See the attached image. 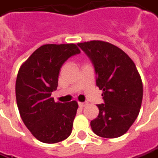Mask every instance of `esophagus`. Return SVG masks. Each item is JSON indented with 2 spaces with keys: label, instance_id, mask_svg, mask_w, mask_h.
<instances>
[{
  "label": "esophagus",
  "instance_id": "1",
  "mask_svg": "<svg viewBox=\"0 0 158 158\" xmlns=\"http://www.w3.org/2000/svg\"><path fill=\"white\" fill-rule=\"evenodd\" d=\"M85 106V103H83V102H79V107H81V108H82V107H84Z\"/></svg>",
  "mask_w": 158,
  "mask_h": 158
}]
</instances>
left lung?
<instances>
[{
    "label": "left lung",
    "mask_w": 158,
    "mask_h": 158,
    "mask_svg": "<svg viewBox=\"0 0 158 158\" xmlns=\"http://www.w3.org/2000/svg\"><path fill=\"white\" fill-rule=\"evenodd\" d=\"M78 45L94 67L96 85L102 90L104 103L98 104L99 115L91 122L97 135L116 138L131 127L138 116L143 100V83L135 63L115 45L103 41Z\"/></svg>",
    "instance_id": "8db88e82"
}]
</instances>
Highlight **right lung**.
Masks as SVG:
<instances>
[{
    "label": "right lung",
    "mask_w": 158,
    "mask_h": 158,
    "mask_svg": "<svg viewBox=\"0 0 158 158\" xmlns=\"http://www.w3.org/2000/svg\"><path fill=\"white\" fill-rule=\"evenodd\" d=\"M76 44H44L21 66L15 83L20 115L31 134L44 143H56L72 133L78 109L75 101L55 102L58 74L69 57L79 54Z\"/></svg>",
    "instance_id": "right-lung-1"
}]
</instances>
